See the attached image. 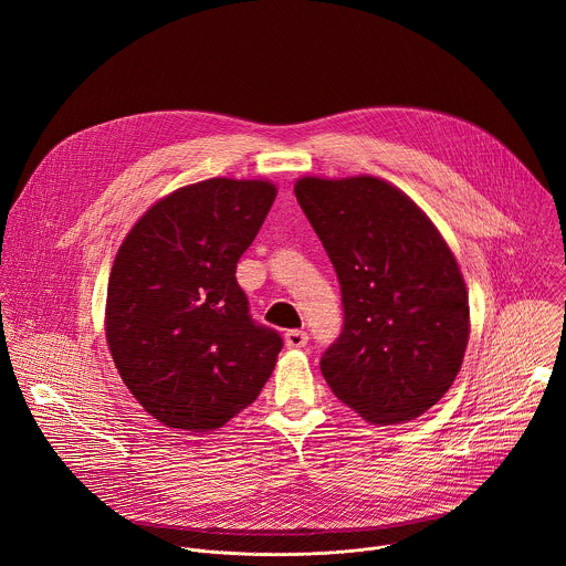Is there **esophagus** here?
Returning a JSON list of instances; mask_svg holds the SVG:
<instances>
[{
	"label": "esophagus",
	"mask_w": 566,
	"mask_h": 566,
	"mask_svg": "<svg viewBox=\"0 0 566 566\" xmlns=\"http://www.w3.org/2000/svg\"><path fill=\"white\" fill-rule=\"evenodd\" d=\"M284 343L289 349H302L308 343V334L302 329H291L284 334Z\"/></svg>",
	"instance_id": "esophagus-1"
}]
</instances>
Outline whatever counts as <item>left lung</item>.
I'll use <instances>...</instances> for the list:
<instances>
[{
  "mask_svg": "<svg viewBox=\"0 0 566 566\" xmlns=\"http://www.w3.org/2000/svg\"><path fill=\"white\" fill-rule=\"evenodd\" d=\"M343 293L345 325L322 354L332 391L380 426L412 421L454 382L468 336V291L434 223L376 177L295 184Z\"/></svg>",
  "mask_w": 566,
  "mask_h": 566,
  "instance_id": "1",
  "label": "left lung"
}]
</instances>
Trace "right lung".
<instances>
[{
    "label": "right lung",
    "mask_w": 566,
    "mask_h": 566,
    "mask_svg": "<svg viewBox=\"0 0 566 566\" xmlns=\"http://www.w3.org/2000/svg\"><path fill=\"white\" fill-rule=\"evenodd\" d=\"M275 195L269 181L223 177L179 188L118 249L107 345L127 389L168 428H221L275 369L282 336L258 325L234 277Z\"/></svg>",
    "instance_id": "right-lung-1"
}]
</instances>
